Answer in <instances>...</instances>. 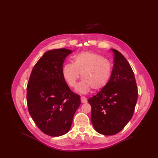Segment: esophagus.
Returning <instances> with one entry per match:
<instances>
[{
    "label": "esophagus",
    "mask_w": 158,
    "mask_h": 158,
    "mask_svg": "<svg viewBox=\"0 0 158 158\" xmlns=\"http://www.w3.org/2000/svg\"><path fill=\"white\" fill-rule=\"evenodd\" d=\"M81 102H82V103H86V102H87V101H88L87 98H86V97H81Z\"/></svg>",
    "instance_id": "obj_1"
}]
</instances>
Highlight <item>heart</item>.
<instances>
[{"label":"heart","instance_id":"1","mask_svg":"<svg viewBox=\"0 0 158 158\" xmlns=\"http://www.w3.org/2000/svg\"><path fill=\"white\" fill-rule=\"evenodd\" d=\"M112 64L101 55L89 52H82L73 57V63L64 64L62 69L64 79L70 87H75L77 81L83 79L76 90L86 94L93 88L99 90L104 88L112 75Z\"/></svg>","mask_w":158,"mask_h":158}]
</instances>
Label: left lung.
Here are the masks:
<instances>
[{
    "label": "left lung",
    "instance_id": "obj_1",
    "mask_svg": "<svg viewBox=\"0 0 158 158\" xmlns=\"http://www.w3.org/2000/svg\"><path fill=\"white\" fill-rule=\"evenodd\" d=\"M114 52L111 77L100 92L88 99L91 105V122L95 130L105 135H115L133 117L138 91L133 71L118 51Z\"/></svg>",
    "mask_w": 158,
    "mask_h": 158
}]
</instances>
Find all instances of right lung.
<instances>
[{
    "label": "right lung",
    "instance_id": "1",
    "mask_svg": "<svg viewBox=\"0 0 158 158\" xmlns=\"http://www.w3.org/2000/svg\"><path fill=\"white\" fill-rule=\"evenodd\" d=\"M72 52L64 48L45 52L31 73L27 101L29 113L41 131L57 137L69 131L80 96L70 89L62 74L63 64Z\"/></svg>",
    "mask_w": 158,
    "mask_h": 158
}]
</instances>
